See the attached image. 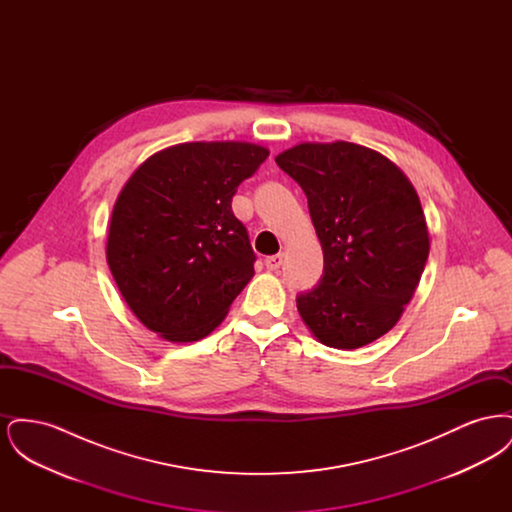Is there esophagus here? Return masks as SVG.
I'll list each match as a JSON object with an SVG mask.
<instances>
[{
    "label": "esophagus",
    "instance_id": "1",
    "mask_svg": "<svg viewBox=\"0 0 512 512\" xmlns=\"http://www.w3.org/2000/svg\"><path fill=\"white\" fill-rule=\"evenodd\" d=\"M282 263H284V255L282 253L270 255V257L265 259V265H267L268 270H278V268L282 267Z\"/></svg>",
    "mask_w": 512,
    "mask_h": 512
}]
</instances>
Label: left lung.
I'll list each match as a JSON object with an SVG mask.
<instances>
[{
	"label": "left lung",
	"instance_id": "8db88e82",
	"mask_svg": "<svg viewBox=\"0 0 512 512\" xmlns=\"http://www.w3.org/2000/svg\"><path fill=\"white\" fill-rule=\"evenodd\" d=\"M307 195L324 270L297 311L328 347L357 349L390 332L411 301L430 240L420 199L390 159L368 147L299 144L276 157Z\"/></svg>",
	"mask_w": 512,
	"mask_h": 512
}]
</instances>
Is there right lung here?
Returning <instances> with one entry per match:
<instances>
[{"mask_svg":"<svg viewBox=\"0 0 512 512\" xmlns=\"http://www.w3.org/2000/svg\"><path fill=\"white\" fill-rule=\"evenodd\" d=\"M268 149L192 142L155 153L115 203L107 263L132 313L171 341L205 338L253 276L247 228L232 211Z\"/></svg>","mask_w":512,"mask_h":512,"instance_id":"add662e5","label":"right lung"}]
</instances>
